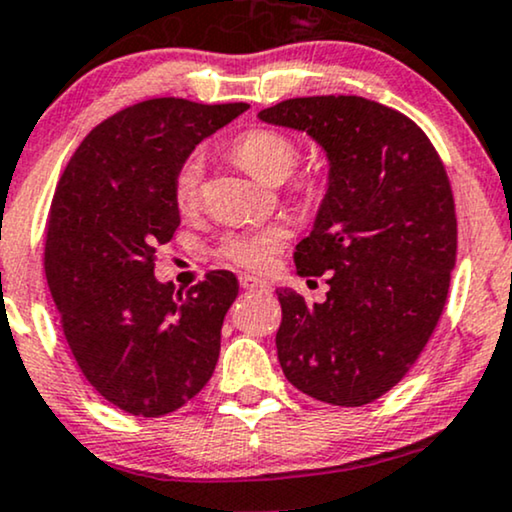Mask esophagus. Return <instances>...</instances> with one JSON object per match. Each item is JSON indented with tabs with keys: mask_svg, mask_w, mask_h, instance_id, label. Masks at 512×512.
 <instances>
[{
	"mask_svg": "<svg viewBox=\"0 0 512 512\" xmlns=\"http://www.w3.org/2000/svg\"><path fill=\"white\" fill-rule=\"evenodd\" d=\"M238 283H241V288H245V290L269 288L267 281H262V278H257V276H252V274H241V276H238Z\"/></svg>",
	"mask_w": 512,
	"mask_h": 512,
	"instance_id": "obj_1",
	"label": "esophagus"
}]
</instances>
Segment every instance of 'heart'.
<instances>
[{
  "instance_id": "1",
  "label": "heart",
  "mask_w": 512,
  "mask_h": 512,
  "mask_svg": "<svg viewBox=\"0 0 512 512\" xmlns=\"http://www.w3.org/2000/svg\"><path fill=\"white\" fill-rule=\"evenodd\" d=\"M231 155L264 184H281L286 181L300 163V146L286 132L269 127H257L243 132L231 144ZM200 179H203V155H186L184 163L174 174V203L181 212L191 210L198 203ZM295 191L304 200H314L321 193V181L316 177L297 179ZM286 243V231L264 229V231H238L222 238L217 245V255L224 262L243 269H267L278 250Z\"/></svg>"
}]
</instances>
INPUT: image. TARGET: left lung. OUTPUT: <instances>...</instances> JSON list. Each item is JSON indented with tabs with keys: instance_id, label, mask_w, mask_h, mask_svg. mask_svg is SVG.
I'll return each mask as SVG.
<instances>
[{
	"instance_id": "left-lung-1",
	"label": "left lung",
	"mask_w": 512,
	"mask_h": 512,
	"mask_svg": "<svg viewBox=\"0 0 512 512\" xmlns=\"http://www.w3.org/2000/svg\"><path fill=\"white\" fill-rule=\"evenodd\" d=\"M307 132L328 158L300 276L328 274L326 302L276 290L278 361L297 390L364 406L409 373L442 316L456 264V210L435 146L404 113L364 96H304L260 111Z\"/></svg>"
}]
</instances>
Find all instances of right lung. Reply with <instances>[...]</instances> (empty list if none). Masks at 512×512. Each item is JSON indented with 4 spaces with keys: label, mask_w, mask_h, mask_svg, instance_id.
Segmentation results:
<instances>
[{
    "label": "right lung",
    "mask_w": 512,
    "mask_h": 512,
    "mask_svg": "<svg viewBox=\"0 0 512 512\" xmlns=\"http://www.w3.org/2000/svg\"><path fill=\"white\" fill-rule=\"evenodd\" d=\"M248 103L151 99L84 137L51 200L44 271L63 335L89 385L125 413L158 418L210 380L238 295L231 271L186 293L153 274L179 226L174 174Z\"/></svg>",
    "instance_id": "add662e5"
}]
</instances>
